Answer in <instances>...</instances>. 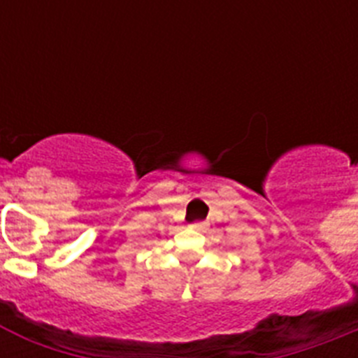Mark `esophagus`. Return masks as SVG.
<instances>
[{"mask_svg": "<svg viewBox=\"0 0 358 358\" xmlns=\"http://www.w3.org/2000/svg\"><path fill=\"white\" fill-rule=\"evenodd\" d=\"M208 227V224L206 222H195V224H192V229L194 231H204Z\"/></svg>", "mask_w": 358, "mask_h": 358, "instance_id": "1", "label": "esophagus"}]
</instances>
